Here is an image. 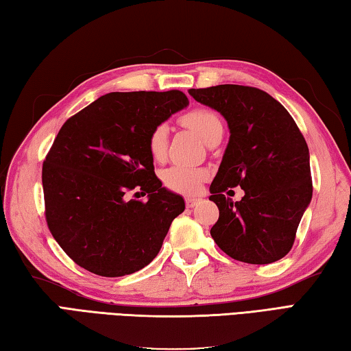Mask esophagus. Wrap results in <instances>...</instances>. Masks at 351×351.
<instances>
[{"instance_id":"34e87169","label":"esophagus","mask_w":351,"mask_h":351,"mask_svg":"<svg viewBox=\"0 0 351 351\" xmlns=\"http://www.w3.org/2000/svg\"><path fill=\"white\" fill-rule=\"evenodd\" d=\"M198 203H200V198H195V197L184 198V204H186V208H194V206H197Z\"/></svg>"}]
</instances>
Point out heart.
I'll list each match as a JSON object with an SVG mask.
<instances>
[{"instance_id":"b5f03b06","label":"heart","mask_w":351,"mask_h":351,"mask_svg":"<svg viewBox=\"0 0 351 351\" xmlns=\"http://www.w3.org/2000/svg\"><path fill=\"white\" fill-rule=\"evenodd\" d=\"M180 122L200 136L204 142H210L217 134H223V122L214 110L197 107L180 116ZM148 153L154 160H163L168 148V128L165 125H157L148 136ZM208 176V171L189 165H173L162 173L165 188L178 194H195Z\"/></svg>"}]
</instances>
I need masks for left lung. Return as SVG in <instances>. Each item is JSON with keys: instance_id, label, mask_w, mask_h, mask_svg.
<instances>
[{"instance_id": "1", "label": "left lung", "mask_w": 351, "mask_h": 351, "mask_svg": "<svg viewBox=\"0 0 351 351\" xmlns=\"http://www.w3.org/2000/svg\"><path fill=\"white\" fill-rule=\"evenodd\" d=\"M197 102L224 116L230 138L210 195L220 215L210 228L217 246L237 261L269 264L292 249L312 200L308 147L293 117L266 91L224 84L191 88ZM240 186L245 195L226 197Z\"/></svg>"}]
</instances>
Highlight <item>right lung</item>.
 Returning a JSON list of instances; mask_svg holds the SVG:
<instances>
[{"mask_svg":"<svg viewBox=\"0 0 351 351\" xmlns=\"http://www.w3.org/2000/svg\"><path fill=\"white\" fill-rule=\"evenodd\" d=\"M188 105L180 90L108 93L69 117L43 163L45 221L77 266L116 278L154 260L180 195L162 188L147 141ZM147 195V201L138 197Z\"/></svg>","mask_w":351,"mask_h":351,"instance_id":"add662e5","label":"right lung"}]
</instances>
